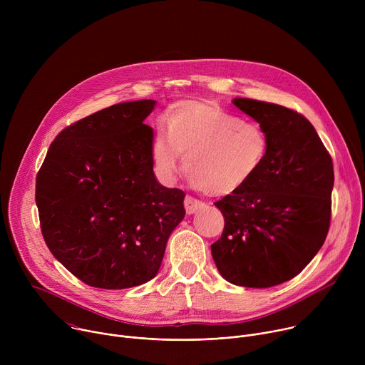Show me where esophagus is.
<instances>
[{"label": "esophagus", "mask_w": 365, "mask_h": 365, "mask_svg": "<svg viewBox=\"0 0 365 365\" xmlns=\"http://www.w3.org/2000/svg\"><path fill=\"white\" fill-rule=\"evenodd\" d=\"M203 206H205V203L200 202L196 197H192V196H186L185 197V207H186V212L189 215L195 214L197 210H200V207H203Z\"/></svg>", "instance_id": "1"}]
</instances>
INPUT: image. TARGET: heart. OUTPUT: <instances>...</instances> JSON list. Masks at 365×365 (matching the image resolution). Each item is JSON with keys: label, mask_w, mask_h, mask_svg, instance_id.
<instances>
[{"label": "heart", "mask_w": 365, "mask_h": 365, "mask_svg": "<svg viewBox=\"0 0 365 365\" xmlns=\"http://www.w3.org/2000/svg\"><path fill=\"white\" fill-rule=\"evenodd\" d=\"M151 144L160 176L173 178L185 153V170L195 187L210 196H230L244 189L263 168L269 134L254 121L224 110L217 102L186 99L172 106Z\"/></svg>", "instance_id": "1"}]
</instances>
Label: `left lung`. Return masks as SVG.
<instances>
[{
    "mask_svg": "<svg viewBox=\"0 0 365 365\" xmlns=\"http://www.w3.org/2000/svg\"><path fill=\"white\" fill-rule=\"evenodd\" d=\"M269 134L267 159L240 192L215 202L225 227L211 245L221 276L237 286L272 287L296 277L331 225L334 165L317 130L294 110L235 98Z\"/></svg>",
    "mask_w": 365,
    "mask_h": 365,
    "instance_id": "1",
    "label": "left lung"
}]
</instances>
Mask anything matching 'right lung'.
Wrapping results in <instances>:
<instances>
[{"label":"right lung","instance_id":"1","mask_svg":"<svg viewBox=\"0 0 365 365\" xmlns=\"http://www.w3.org/2000/svg\"><path fill=\"white\" fill-rule=\"evenodd\" d=\"M155 101L117 103L51 141L36 178L46 245L73 276L98 289H128L158 274L185 218V192L153 173Z\"/></svg>","mask_w":365,"mask_h":365}]
</instances>
